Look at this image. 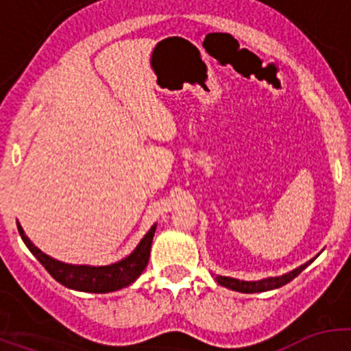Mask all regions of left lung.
<instances>
[{
  "mask_svg": "<svg viewBox=\"0 0 351 351\" xmlns=\"http://www.w3.org/2000/svg\"><path fill=\"white\" fill-rule=\"evenodd\" d=\"M311 261L300 265L299 268H295V270L282 275V277H270V278H263V280H258V282H244V280H238V278L221 277V275H217V277H215V280H217L219 285L226 287V289L236 290V292H243V293L267 292V290H274V289H278V287L289 284V282L293 280V278H295L297 275H299L300 271L307 267V265H311Z\"/></svg>",
  "mask_w": 351,
  "mask_h": 351,
  "instance_id": "1",
  "label": "left lung"
}]
</instances>
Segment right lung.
<instances>
[{
  "mask_svg": "<svg viewBox=\"0 0 351 351\" xmlns=\"http://www.w3.org/2000/svg\"><path fill=\"white\" fill-rule=\"evenodd\" d=\"M19 226V232L22 236L23 243L27 244L28 250L32 251L35 258L42 263V267L67 289L80 290V292H91V293H107L113 290H120L123 287L130 285L139 278L144 268L147 267L151 254V244L156 232V224L147 231V234L141 239L136 250L123 260L117 263L107 265V267H90V265H69L62 261L54 260L49 254L42 253L30 239L25 236L22 226Z\"/></svg>",
  "mask_w": 351,
  "mask_h": 351,
  "instance_id": "obj_1",
  "label": "right lung"
}]
</instances>
